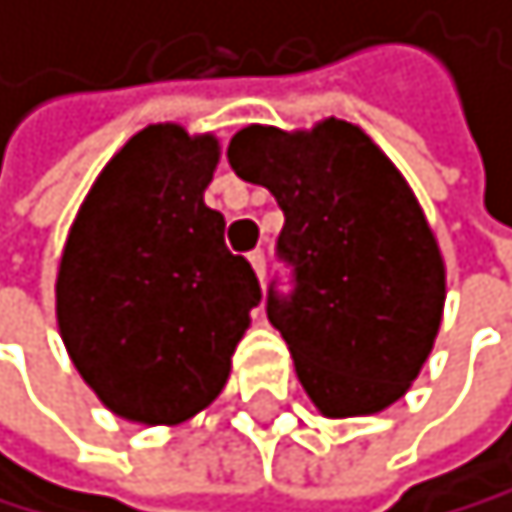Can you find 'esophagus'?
Here are the masks:
<instances>
[{
    "mask_svg": "<svg viewBox=\"0 0 512 512\" xmlns=\"http://www.w3.org/2000/svg\"><path fill=\"white\" fill-rule=\"evenodd\" d=\"M248 261H251V267H254V274H258V280H264V277H267V254H264L261 248H254V251L248 254Z\"/></svg>",
    "mask_w": 512,
    "mask_h": 512,
    "instance_id": "34e87169",
    "label": "esophagus"
}]
</instances>
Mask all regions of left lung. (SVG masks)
Returning <instances> with one entry per match:
<instances>
[{"mask_svg":"<svg viewBox=\"0 0 512 512\" xmlns=\"http://www.w3.org/2000/svg\"><path fill=\"white\" fill-rule=\"evenodd\" d=\"M229 164L283 209L277 258L293 290H267V319L322 416L397 403L429 358L445 306V264L413 190L358 125L241 128Z\"/></svg>","mask_w":512,"mask_h":512,"instance_id":"obj_1","label":"left lung"}]
</instances>
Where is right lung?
I'll list each match as a JSON object with an SVG mask.
<instances>
[{"mask_svg": "<svg viewBox=\"0 0 512 512\" xmlns=\"http://www.w3.org/2000/svg\"><path fill=\"white\" fill-rule=\"evenodd\" d=\"M219 141L148 125L112 157L70 225L57 326L115 416L177 426L222 393L261 303L251 264L203 203Z\"/></svg>", "mask_w": 512, "mask_h": 512, "instance_id": "obj_1", "label": "right lung"}]
</instances>
